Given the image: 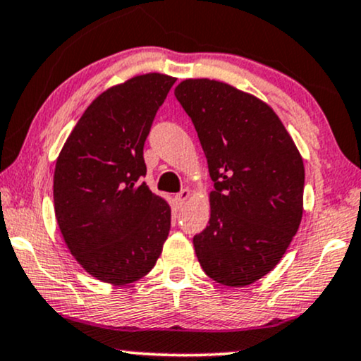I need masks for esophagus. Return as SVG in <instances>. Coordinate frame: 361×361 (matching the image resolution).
I'll return each mask as SVG.
<instances>
[{"mask_svg": "<svg viewBox=\"0 0 361 361\" xmlns=\"http://www.w3.org/2000/svg\"><path fill=\"white\" fill-rule=\"evenodd\" d=\"M190 198V190L188 188H185V190H181L180 193L178 195H175V204L178 208H181L185 204V202L186 200Z\"/></svg>", "mask_w": 361, "mask_h": 361, "instance_id": "esophagus-1", "label": "esophagus"}]
</instances>
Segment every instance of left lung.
Here are the masks:
<instances>
[{
	"instance_id": "1",
	"label": "left lung",
	"mask_w": 361,
	"mask_h": 361,
	"mask_svg": "<svg viewBox=\"0 0 361 361\" xmlns=\"http://www.w3.org/2000/svg\"><path fill=\"white\" fill-rule=\"evenodd\" d=\"M175 97L191 118L213 191L208 226L193 236L203 271L246 286L271 271L298 231L305 168L276 113L214 80H185Z\"/></svg>"
}]
</instances>
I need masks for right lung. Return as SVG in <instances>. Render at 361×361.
I'll return each mask as SVG.
<instances>
[{
    "label": "right lung",
    "mask_w": 361,
    "mask_h": 361,
    "mask_svg": "<svg viewBox=\"0 0 361 361\" xmlns=\"http://www.w3.org/2000/svg\"><path fill=\"white\" fill-rule=\"evenodd\" d=\"M175 81L149 73L99 94L54 168V213L63 238L90 275L111 285L147 275L170 233V207L141 178L145 141Z\"/></svg>",
    "instance_id": "add662e5"
}]
</instances>
